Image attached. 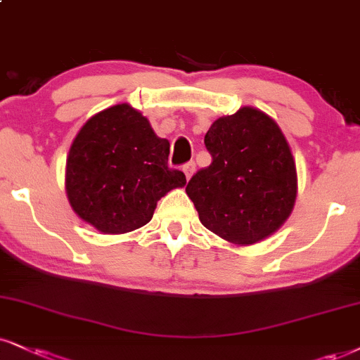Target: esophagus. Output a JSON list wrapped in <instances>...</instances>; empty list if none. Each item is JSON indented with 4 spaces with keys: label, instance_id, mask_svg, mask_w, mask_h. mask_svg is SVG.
I'll list each match as a JSON object with an SVG mask.
<instances>
[{
    "label": "esophagus",
    "instance_id": "obj_1",
    "mask_svg": "<svg viewBox=\"0 0 360 360\" xmlns=\"http://www.w3.org/2000/svg\"><path fill=\"white\" fill-rule=\"evenodd\" d=\"M184 173H185V176H187V180L192 179V175L195 173V162L185 163V165H184Z\"/></svg>",
    "mask_w": 360,
    "mask_h": 360
}]
</instances>
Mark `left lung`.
<instances>
[{
  "instance_id": "8db88e82",
  "label": "left lung",
  "mask_w": 360,
  "mask_h": 360,
  "mask_svg": "<svg viewBox=\"0 0 360 360\" xmlns=\"http://www.w3.org/2000/svg\"><path fill=\"white\" fill-rule=\"evenodd\" d=\"M205 146L210 167L185 188L203 227L237 247L277 232L297 198L295 160L277 122L243 106L212 123Z\"/></svg>"
}]
</instances>
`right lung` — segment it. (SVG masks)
I'll return each instance as SVG.
<instances>
[{"instance_id": "1", "label": "right lung", "mask_w": 360, "mask_h": 360, "mask_svg": "<svg viewBox=\"0 0 360 360\" xmlns=\"http://www.w3.org/2000/svg\"><path fill=\"white\" fill-rule=\"evenodd\" d=\"M170 141L131 105L110 106L79 128L66 157L65 188L73 212L105 235L152 220L157 202L187 184L168 168Z\"/></svg>"}]
</instances>
